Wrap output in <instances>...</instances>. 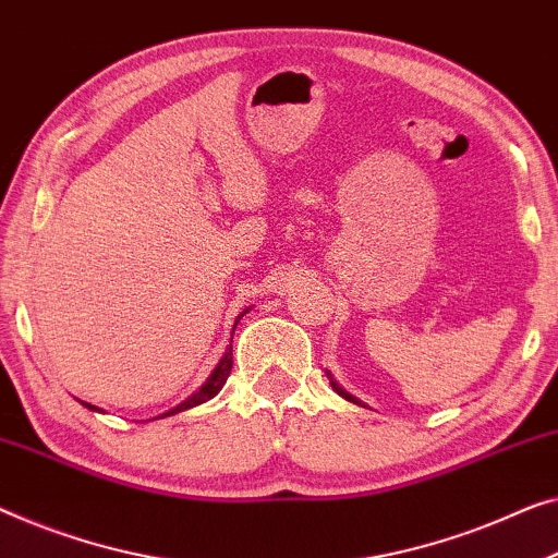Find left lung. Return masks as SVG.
Returning a JSON list of instances; mask_svg holds the SVG:
<instances>
[{
	"mask_svg": "<svg viewBox=\"0 0 558 558\" xmlns=\"http://www.w3.org/2000/svg\"><path fill=\"white\" fill-rule=\"evenodd\" d=\"M327 377H329V385H332V387H335V392L339 395V398L350 400V402H354V405H362V400H357V398H354V395H350V392H347V390H344V387H339V385H337V379H335L332 375H329V373H327Z\"/></svg>",
	"mask_w": 558,
	"mask_h": 558,
	"instance_id": "obj_1",
	"label": "left lung"
}]
</instances>
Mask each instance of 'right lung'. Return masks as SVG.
Here are the masks:
<instances>
[{
    "mask_svg": "<svg viewBox=\"0 0 558 558\" xmlns=\"http://www.w3.org/2000/svg\"><path fill=\"white\" fill-rule=\"evenodd\" d=\"M252 312V306H248V310H244L236 317V322H233V329H236V325H239V319L244 317V314H248ZM233 339V337H231ZM231 365H233V354H231V344L226 347V352H223V357L219 360V365L214 367V373L208 375V379L204 385L198 387L196 392L193 395H189V398H185L181 405H175L173 410H168V413H163V415H158V417H168V415H175V413H183V410H191V408H196V405H201V402H206V400H211L214 395H219V390L221 387L226 385V379H229V375H231ZM83 405L87 408V410H98V413H102L100 408H95V405H90V402H83Z\"/></svg>",
    "mask_w": 558,
    "mask_h": 558,
    "instance_id": "right-lung-1",
    "label": "right lung"
}]
</instances>
